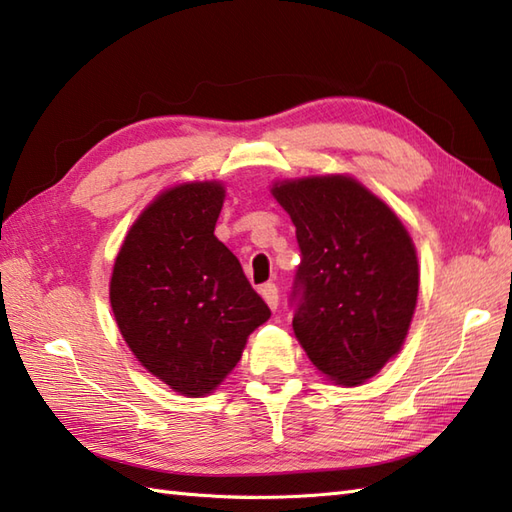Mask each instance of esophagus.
<instances>
[{
    "instance_id": "esophagus-1",
    "label": "esophagus",
    "mask_w": 512,
    "mask_h": 512,
    "mask_svg": "<svg viewBox=\"0 0 512 512\" xmlns=\"http://www.w3.org/2000/svg\"><path fill=\"white\" fill-rule=\"evenodd\" d=\"M259 295L264 297V301L268 303L270 310H277L279 306V290L275 284H264L262 288H259Z\"/></svg>"
}]
</instances>
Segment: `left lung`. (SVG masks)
Masks as SVG:
<instances>
[{
  "label": "left lung",
  "instance_id": "obj_1",
  "mask_svg": "<svg viewBox=\"0 0 512 512\" xmlns=\"http://www.w3.org/2000/svg\"><path fill=\"white\" fill-rule=\"evenodd\" d=\"M270 193L297 226V341L334 383L361 385L407 339L420 286L416 246L400 217L352 176L281 180Z\"/></svg>",
  "mask_w": 512,
  "mask_h": 512
}]
</instances>
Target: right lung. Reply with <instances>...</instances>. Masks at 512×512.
Instances as JSON below:
<instances>
[{
    "mask_svg": "<svg viewBox=\"0 0 512 512\" xmlns=\"http://www.w3.org/2000/svg\"><path fill=\"white\" fill-rule=\"evenodd\" d=\"M224 193L217 180L162 191L127 231L110 279L129 350L189 398L211 394L239 363L248 334L270 319L239 259L213 235Z\"/></svg>",
    "mask_w": 512,
    "mask_h": 512,
    "instance_id": "1",
    "label": "right lung"
}]
</instances>
